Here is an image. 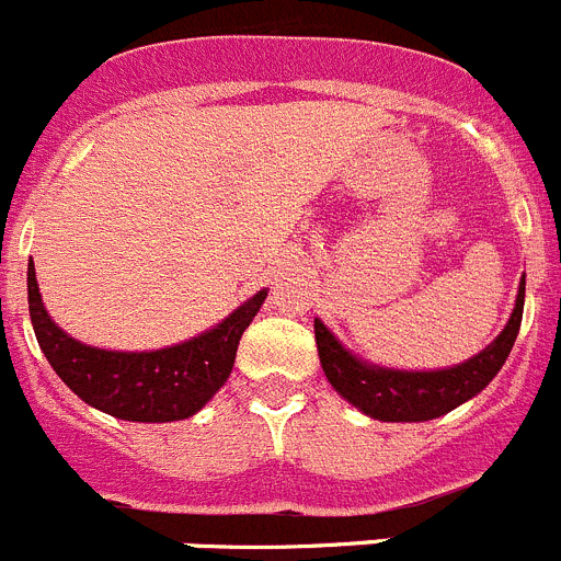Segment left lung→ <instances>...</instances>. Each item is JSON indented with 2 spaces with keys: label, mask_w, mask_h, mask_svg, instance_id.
<instances>
[{
  "label": "left lung",
  "mask_w": 561,
  "mask_h": 561,
  "mask_svg": "<svg viewBox=\"0 0 561 561\" xmlns=\"http://www.w3.org/2000/svg\"><path fill=\"white\" fill-rule=\"evenodd\" d=\"M526 305V276L519 279L514 310L506 327L486 350L458 366L433 368V371H408V368H388L366 363L352 355L335 335L316 318V343L321 368L330 386L343 400L380 422H427L444 413L456 411L467 400L478 397L494 375L501 371L517 341L519 321Z\"/></svg>",
  "instance_id": "obj_1"
}]
</instances>
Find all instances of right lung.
<instances>
[{"instance_id": "right-lung-1", "label": "right lung", "mask_w": 561, "mask_h": 561, "mask_svg": "<svg viewBox=\"0 0 561 561\" xmlns=\"http://www.w3.org/2000/svg\"><path fill=\"white\" fill-rule=\"evenodd\" d=\"M268 290L249 301L211 330L175 346L153 352H114L75 341L49 318L27 262V305L35 337L55 375L85 405L125 422H179L190 419L224 388L237 357V343L260 312Z\"/></svg>"}]
</instances>
